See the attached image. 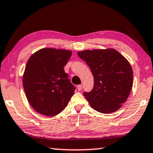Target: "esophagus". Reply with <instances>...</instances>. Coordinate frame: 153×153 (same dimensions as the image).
<instances>
[{
	"label": "esophagus",
	"mask_w": 153,
	"mask_h": 153,
	"mask_svg": "<svg viewBox=\"0 0 153 153\" xmlns=\"http://www.w3.org/2000/svg\"><path fill=\"white\" fill-rule=\"evenodd\" d=\"M82 88H83V85H82L81 84H80V85H77V90H78L79 91L81 90Z\"/></svg>",
	"instance_id": "obj_1"
}]
</instances>
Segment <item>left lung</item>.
Here are the masks:
<instances>
[{
	"label": "left lung",
	"mask_w": 153,
	"mask_h": 153,
	"mask_svg": "<svg viewBox=\"0 0 153 153\" xmlns=\"http://www.w3.org/2000/svg\"><path fill=\"white\" fill-rule=\"evenodd\" d=\"M89 66L94 87L83 94L91 107L101 113L118 110L127 100L133 83L128 61L114 49L87 50L77 53Z\"/></svg>",
	"instance_id": "obj_1"
}]
</instances>
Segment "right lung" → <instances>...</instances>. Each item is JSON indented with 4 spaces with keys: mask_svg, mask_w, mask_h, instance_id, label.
Returning a JSON list of instances; mask_svg holds the SVG:
<instances>
[{
    "mask_svg": "<svg viewBox=\"0 0 153 153\" xmlns=\"http://www.w3.org/2000/svg\"><path fill=\"white\" fill-rule=\"evenodd\" d=\"M72 51L43 48L27 61L23 85L29 103L39 114L53 117L61 112L74 94L75 87L64 66Z\"/></svg>",
    "mask_w": 153,
    "mask_h": 153,
    "instance_id": "add662e5",
    "label": "right lung"
}]
</instances>
